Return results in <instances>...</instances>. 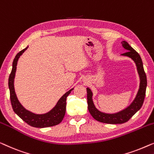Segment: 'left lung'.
I'll list each match as a JSON object with an SVG mask.
<instances>
[{"label": "left lung", "mask_w": 154, "mask_h": 154, "mask_svg": "<svg viewBox=\"0 0 154 154\" xmlns=\"http://www.w3.org/2000/svg\"><path fill=\"white\" fill-rule=\"evenodd\" d=\"M122 46L125 49L128 51L127 52L122 54L121 56H128L131 58L135 62L137 67V70L140 77V87L137 94L136 95L135 99L132 102V103L128 107L125 108L121 111L116 112L114 114H107L105 112H102L98 110L95 106L93 101V93L89 88H86L87 91V103L88 109L90 114L94 119L102 123H109V124H120V123H125L128 121L134 114L137 111H139L142 107L144 103L146 94V88L147 85L146 76L143 68V63L142 58L139 54L129 45L126 41L121 42Z\"/></svg>", "instance_id": "1"}]
</instances>
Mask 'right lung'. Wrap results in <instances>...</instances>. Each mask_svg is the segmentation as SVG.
I'll list each match as a JSON object with an SVG mask.
<instances>
[{"instance_id": "add662e5", "label": "right lung", "mask_w": 154, "mask_h": 154, "mask_svg": "<svg viewBox=\"0 0 154 154\" xmlns=\"http://www.w3.org/2000/svg\"><path fill=\"white\" fill-rule=\"evenodd\" d=\"M28 47H26L23 50L19 51L15 56L12 63V69L11 73H10L9 79H8L10 101H11L12 109L21 119L31 125V126L35 128H47L54 126V125H58V123H60L62 121L63 119L66 109V98L68 96V95L70 94V92L73 90V88L66 92L61 98L58 100L54 107H53V109H51L50 111L47 112V113L42 114H36L25 109L22 105L19 103L17 95L15 94L14 81L15 72H16L17 70V61H18L19 57L28 49Z\"/></svg>"}]
</instances>
